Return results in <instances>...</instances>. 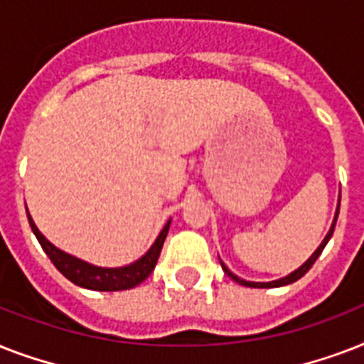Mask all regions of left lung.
Returning a JSON list of instances; mask_svg holds the SVG:
<instances>
[{
  "label": "left lung",
  "instance_id": "8db88e82",
  "mask_svg": "<svg viewBox=\"0 0 364 364\" xmlns=\"http://www.w3.org/2000/svg\"><path fill=\"white\" fill-rule=\"evenodd\" d=\"M338 211H340V196H338V205H336V213H334L333 225H331V228H328L327 236H325V238H323V242L319 243V247H317L316 251H314V253H311L310 259L306 260V262H304V264H302V266H299V268H296V270L291 272V274H289V276L279 277V279H276V282L260 283V282H247V279H242V277H238V276H236V274H232V272L228 270L227 266H225V262H221L223 270H225V274H227V276L230 277V279H234V282L240 283V285H245V287L270 289V287H283V285H289V283H294V282H296V279H300V277L304 276L306 272L310 270L311 266H314V262H316V260H317V257H319V255H321V251H323V249H325V245H327V243H328V240H331V236H333V232H334V227H336V219H338Z\"/></svg>",
  "mask_w": 364,
  "mask_h": 364
}]
</instances>
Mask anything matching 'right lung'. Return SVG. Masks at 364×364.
Returning <instances> with one entry per match:
<instances>
[{
    "label": "right lung",
    "instance_id": "1",
    "mask_svg": "<svg viewBox=\"0 0 364 364\" xmlns=\"http://www.w3.org/2000/svg\"><path fill=\"white\" fill-rule=\"evenodd\" d=\"M26 213H28V208H26ZM28 221H30V227L33 234H36L37 242L41 243L43 251L48 255V259L53 260V264L71 283H75V285L82 289H90V291H126V289L136 287L141 282H145L149 274L154 270L160 251H162V245H164V240L168 236V230H170L171 219L160 230L159 238L154 240V243L149 247L147 253L139 257L136 262L119 266V268H104V266L90 264L87 260L77 259L73 255L65 253V251L56 247L54 243H50L43 236L30 213H28Z\"/></svg>",
    "mask_w": 364,
    "mask_h": 364
}]
</instances>
